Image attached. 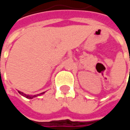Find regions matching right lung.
Listing matches in <instances>:
<instances>
[{"label": "right lung", "instance_id": "obj_1", "mask_svg": "<svg viewBox=\"0 0 130 130\" xmlns=\"http://www.w3.org/2000/svg\"><path fill=\"white\" fill-rule=\"evenodd\" d=\"M18 92L19 93V94H21V95H23L24 97H25V98H28V99H32V98H36L37 96L41 95H42V94H44V93H45V92H43V93H40V94H37V95H26V94H25V93H22L21 91H18Z\"/></svg>", "mask_w": 130, "mask_h": 130}]
</instances>
